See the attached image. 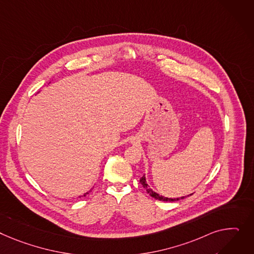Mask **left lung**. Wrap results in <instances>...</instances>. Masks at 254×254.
<instances>
[{"instance_id":"1","label":"left lung","mask_w":254,"mask_h":254,"mask_svg":"<svg viewBox=\"0 0 254 254\" xmlns=\"http://www.w3.org/2000/svg\"><path fill=\"white\" fill-rule=\"evenodd\" d=\"M140 183L142 184V186L143 187L146 189V191H147V193L151 196V197H153V198H155L156 200H160V201H165V202H171V201H178V200H181V199H184L186 196H183V197H180V198H168V197H164V196H162V195H160V194H158V193H156L155 191H153L152 190L151 188H150V186L147 184V182H146V177H145V175L140 179ZM190 195H192V194H190ZM189 196V195H188Z\"/></svg>"}]
</instances>
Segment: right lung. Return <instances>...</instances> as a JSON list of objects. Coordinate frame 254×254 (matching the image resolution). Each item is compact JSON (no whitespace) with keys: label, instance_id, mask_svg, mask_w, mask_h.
<instances>
[{"label":"right lung","instance_id":"obj_1","mask_svg":"<svg viewBox=\"0 0 254 254\" xmlns=\"http://www.w3.org/2000/svg\"><path fill=\"white\" fill-rule=\"evenodd\" d=\"M90 191H92V189H91ZM90 191H88V192H86V193H83V195H80V196H79V198H80V197H84V196H86L87 194H89V193H90Z\"/></svg>","mask_w":254,"mask_h":254}]
</instances>
